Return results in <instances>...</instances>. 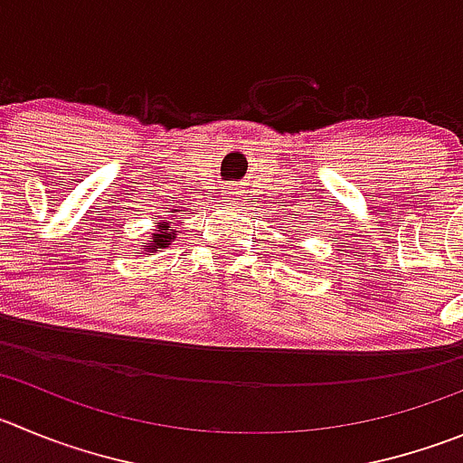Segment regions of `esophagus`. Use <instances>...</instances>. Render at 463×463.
<instances>
[{"label": "esophagus", "mask_w": 463, "mask_h": 463, "mask_svg": "<svg viewBox=\"0 0 463 463\" xmlns=\"http://www.w3.org/2000/svg\"><path fill=\"white\" fill-rule=\"evenodd\" d=\"M228 194H231V196H228V198H231V201H237V198H235L237 192H228Z\"/></svg>", "instance_id": "obj_1"}]
</instances>
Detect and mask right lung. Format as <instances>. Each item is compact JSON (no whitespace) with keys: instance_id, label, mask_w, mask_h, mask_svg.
Listing matches in <instances>:
<instances>
[{"instance_id":"right-lung-1","label":"right lung","mask_w":463,"mask_h":463,"mask_svg":"<svg viewBox=\"0 0 463 463\" xmlns=\"http://www.w3.org/2000/svg\"><path fill=\"white\" fill-rule=\"evenodd\" d=\"M175 232H178V231H173L171 222L162 219V222L157 223V228H155L153 235H150L148 246H146V256H153L157 249H166V246L171 244L173 240H175Z\"/></svg>"}]
</instances>
